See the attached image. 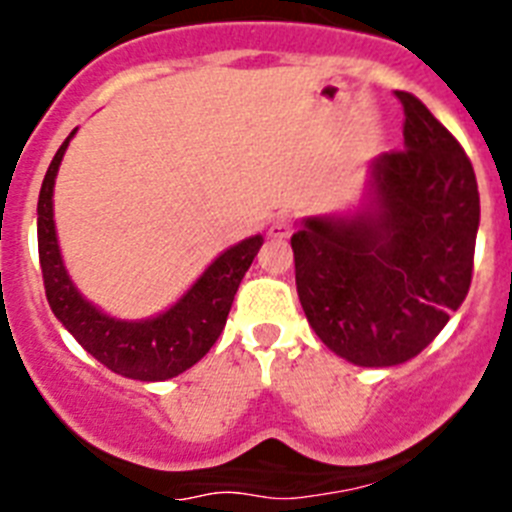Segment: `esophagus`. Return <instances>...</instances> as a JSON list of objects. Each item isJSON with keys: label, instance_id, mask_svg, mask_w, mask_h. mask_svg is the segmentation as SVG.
Instances as JSON below:
<instances>
[{"label": "esophagus", "instance_id": "esophagus-1", "mask_svg": "<svg viewBox=\"0 0 512 512\" xmlns=\"http://www.w3.org/2000/svg\"><path fill=\"white\" fill-rule=\"evenodd\" d=\"M292 230H295V220H292V215H277L274 217V223H271L269 228V235L271 238H289L292 235Z\"/></svg>", "mask_w": 512, "mask_h": 512}]
</instances>
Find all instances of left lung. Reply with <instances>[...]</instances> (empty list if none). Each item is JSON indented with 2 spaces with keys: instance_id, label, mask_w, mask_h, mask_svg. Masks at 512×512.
Listing matches in <instances>:
<instances>
[{
  "instance_id": "8db88e82",
  "label": "left lung",
  "mask_w": 512,
  "mask_h": 512,
  "mask_svg": "<svg viewBox=\"0 0 512 512\" xmlns=\"http://www.w3.org/2000/svg\"><path fill=\"white\" fill-rule=\"evenodd\" d=\"M405 148L372 161L354 217H307L292 235L297 295L320 341L356 366L413 359L472 284L479 192L459 140L408 92Z\"/></svg>"
}]
</instances>
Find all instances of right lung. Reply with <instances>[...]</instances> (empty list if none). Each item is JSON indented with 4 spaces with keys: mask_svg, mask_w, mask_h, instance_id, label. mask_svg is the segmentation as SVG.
Masks as SVG:
<instances>
[{
    "mask_svg": "<svg viewBox=\"0 0 512 512\" xmlns=\"http://www.w3.org/2000/svg\"><path fill=\"white\" fill-rule=\"evenodd\" d=\"M76 133V130H74ZM74 133L63 140L45 171L38 197V253L45 297L53 315L110 372L140 382H161L187 372L215 346L228 320L238 284L264 238L253 235L220 253L182 300L148 320H117L79 295L66 274L53 223V184Z\"/></svg>",
    "mask_w": 512,
    "mask_h": 512,
    "instance_id": "obj_1",
    "label": "right lung"
}]
</instances>
